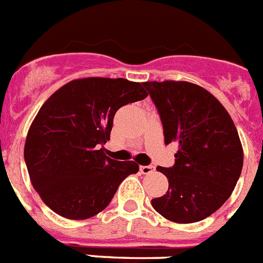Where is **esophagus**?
<instances>
[{
    "mask_svg": "<svg viewBox=\"0 0 263 263\" xmlns=\"http://www.w3.org/2000/svg\"><path fill=\"white\" fill-rule=\"evenodd\" d=\"M140 170L142 174H150L152 172H154V166H152V165L140 166Z\"/></svg>",
    "mask_w": 263,
    "mask_h": 263,
    "instance_id": "34e87169",
    "label": "esophagus"
}]
</instances>
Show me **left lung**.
Returning a JSON list of instances; mask_svg holds the SVG:
<instances>
[{"label":"left lung","mask_w":263,"mask_h":263,"mask_svg":"<svg viewBox=\"0 0 263 263\" xmlns=\"http://www.w3.org/2000/svg\"><path fill=\"white\" fill-rule=\"evenodd\" d=\"M162 122L165 143H178L165 196L152 199L159 214L177 223L205 219L234 190L243 150L232 117L213 94L185 81L143 82Z\"/></svg>","instance_id":"obj_1"}]
</instances>
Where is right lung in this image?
Here are the masks:
<instances>
[{"label":"right lung","instance_id":"1","mask_svg":"<svg viewBox=\"0 0 263 263\" xmlns=\"http://www.w3.org/2000/svg\"><path fill=\"white\" fill-rule=\"evenodd\" d=\"M140 82L123 78L74 80L42 105L25 142L29 177L45 205L69 219H86L110 203L123 179L140 169L134 161L104 154L114 114L145 100Z\"/></svg>","mask_w":263,"mask_h":263}]
</instances>
